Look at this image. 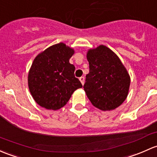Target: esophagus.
Masks as SVG:
<instances>
[{"label": "esophagus", "instance_id": "34e87169", "mask_svg": "<svg viewBox=\"0 0 157 157\" xmlns=\"http://www.w3.org/2000/svg\"><path fill=\"white\" fill-rule=\"evenodd\" d=\"M80 81L81 82L82 85H83V84H84V81H85V78H84V77H80Z\"/></svg>", "mask_w": 157, "mask_h": 157}]
</instances>
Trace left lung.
Segmentation results:
<instances>
[{
    "label": "left lung",
    "mask_w": 157,
    "mask_h": 157,
    "mask_svg": "<svg viewBox=\"0 0 157 157\" xmlns=\"http://www.w3.org/2000/svg\"><path fill=\"white\" fill-rule=\"evenodd\" d=\"M86 58L90 72L83 89L87 97L95 108L114 110L128 95L129 74L117 56L104 45L89 49Z\"/></svg>",
    "instance_id": "obj_1"
}]
</instances>
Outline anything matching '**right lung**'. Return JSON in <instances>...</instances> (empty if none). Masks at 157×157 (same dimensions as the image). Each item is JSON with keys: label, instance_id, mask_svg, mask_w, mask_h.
Masks as SVG:
<instances>
[{"label": "right lung", "instance_id": "add662e5", "mask_svg": "<svg viewBox=\"0 0 157 157\" xmlns=\"http://www.w3.org/2000/svg\"><path fill=\"white\" fill-rule=\"evenodd\" d=\"M74 53V49L59 43L34 59L28 83L33 98L40 106L59 110L67 104L76 90L83 86L74 76L75 67L69 62Z\"/></svg>", "mask_w": 157, "mask_h": 157}]
</instances>
